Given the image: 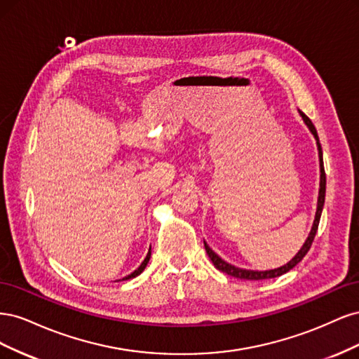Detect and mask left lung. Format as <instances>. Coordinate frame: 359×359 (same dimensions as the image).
Wrapping results in <instances>:
<instances>
[{"mask_svg":"<svg viewBox=\"0 0 359 359\" xmlns=\"http://www.w3.org/2000/svg\"><path fill=\"white\" fill-rule=\"evenodd\" d=\"M301 116L304 121H306L307 127L310 128V132L313 133V136L316 137L318 140V148H319V157H320V190H319V201H318V211H316V219H314V223H313V227H311V232L307 238L306 244L302 245V248L298 252V255L293 257L289 264H286L285 266L281 268H277V269H269V271H250V269H243V268H236L231 264L224 262L223 259H220L219 256H217L212 250L206 245V243H203L205 245V250H206V255H208V257L211 259V262L214 264V266L222 271V273H226L227 276H232V277H236V278H243V280H265V278H274V277H280L281 274L287 273V271H290L293 266H295L297 264H299L302 257L306 256L309 253V250L313 244V240L314 236H316V232H318V227H319V222H320V214H322V208H323V203H325V190H327V175H325V169H323V161H322V147L319 144V136H318V132H316V127L313 126V123L310 121V118L302 114L299 111Z\"/></svg>","mask_w":359,"mask_h":359,"instance_id":"left-lung-1","label":"left lung"}]
</instances>
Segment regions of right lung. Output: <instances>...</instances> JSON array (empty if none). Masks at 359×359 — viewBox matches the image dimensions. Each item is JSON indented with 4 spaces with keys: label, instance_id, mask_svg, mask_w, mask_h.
<instances>
[{
    "label": "right lung",
    "instance_id": "1",
    "mask_svg": "<svg viewBox=\"0 0 359 359\" xmlns=\"http://www.w3.org/2000/svg\"><path fill=\"white\" fill-rule=\"evenodd\" d=\"M149 257H151V247H149V252H148V255H147V257L144 259V262L142 264H140V266L136 269V271H133V273L132 274H130V276H127V277H124L123 280H128V278H133V277H136V276H139L140 273H142V271L145 269V266H147V264L149 262Z\"/></svg>",
    "mask_w": 359,
    "mask_h": 359
}]
</instances>
